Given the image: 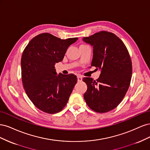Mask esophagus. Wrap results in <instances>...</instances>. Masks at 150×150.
Returning a JSON list of instances; mask_svg holds the SVG:
<instances>
[{"label": "esophagus", "instance_id": "esophagus-1", "mask_svg": "<svg viewBox=\"0 0 150 150\" xmlns=\"http://www.w3.org/2000/svg\"><path fill=\"white\" fill-rule=\"evenodd\" d=\"M83 81V78L80 76H78V82H81Z\"/></svg>", "mask_w": 150, "mask_h": 150}]
</instances>
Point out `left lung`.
Masks as SVG:
<instances>
[{
	"mask_svg": "<svg viewBox=\"0 0 150 150\" xmlns=\"http://www.w3.org/2000/svg\"><path fill=\"white\" fill-rule=\"evenodd\" d=\"M83 40L93 46L91 66L101 69L96 81L84 78L88 89L84 98L97 112H106L116 108L123 99L130 84L132 62L123 42L110 32L100 31Z\"/></svg>",
	"mask_w": 150,
	"mask_h": 150,
	"instance_id": "8db88e82",
	"label": "left lung"
}]
</instances>
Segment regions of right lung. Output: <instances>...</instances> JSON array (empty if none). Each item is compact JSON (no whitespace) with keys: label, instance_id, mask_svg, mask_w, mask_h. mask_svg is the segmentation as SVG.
Wrapping results in <instances>:
<instances>
[{"label":"right lung","instance_id":"1","mask_svg":"<svg viewBox=\"0 0 150 150\" xmlns=\"http://www.w3.org/2000/svg\"><path fill=\"white\" fill-rule=\"evenodd\" d=\"M78 39L40 34L30 40L22 52V84L30 100L40 111L55 114L69 100L77 77L73 74L57 75L54 66L62 61L67 48Z\"/></svg>","mask_w":150,"mask_h":150}]
</instances>
